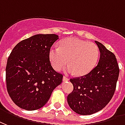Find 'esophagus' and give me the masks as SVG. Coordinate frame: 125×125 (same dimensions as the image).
I'll list each match as a JSON object with an SVG mask.
<instances>
[{"mask_svg":"<svg viewBox=\"0 0 125 125\" xmlns=\"http://www.w3.org/2000/svg\"><path fill=\"white\" fill-rule=\"evenodd\" d=\"M62 80H63V81H68L69 80V78H67L66 76H64L63 78H62Z\"/></svg>","mask_w":125,"mask_h":125,"instance_id":"34e87169","label":"esophagus"}]
</instances>
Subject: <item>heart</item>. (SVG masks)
I'll list each match as a JSON object with an SVG mask.
<instances>
[{
	"label": "heart",
	"mask_w": 125,
	"mask_h": 125,
	"mask_svg": "<svg viewBox=\"0 0 125 125\" xmlns=\"http://www.w3.org/2000/svg\"><path fill=\"white\" fill-rule=\"evenodd\" d=\"M99 54V47L95 44L76 38H68L61 41L59 47L51 48L49 59L56 71H60L68 62L66 73L84 76L96 66Z\"/></svg>",
	"instance_id": "heart-1"
}]
</instances>
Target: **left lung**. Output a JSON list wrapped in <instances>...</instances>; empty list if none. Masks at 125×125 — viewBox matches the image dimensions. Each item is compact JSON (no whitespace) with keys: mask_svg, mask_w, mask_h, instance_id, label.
<instances>
[{"mask_svg":"<svg viewBox=\"0 0 125 125\" xmlns=\"http://www.w3.org/2000/svg\"><path fill=\"white\" fill-rule=\"evenodd\" d=\"M94 42L101 53L98 64L86 75L70 79L73 91L67 96V102L73 111L82 115L95 113L109 103L119 78L115 55L103 44Z\"/></svg>","mask_w":125,"mask_h":125,"instance_id":"obj_1","label":"left lung"}]
</instances>
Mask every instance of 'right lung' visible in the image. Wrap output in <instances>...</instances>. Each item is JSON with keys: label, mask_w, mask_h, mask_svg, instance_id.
<instances>
[{"label": "right lung", "mask_w": 125, "mask_h": 125, "mask_svg": "<svg viewBox=\"0 0 125 125\" xmlns=\"http://www.w3.org/2000/svg\"><path fill=\"white\" fill-rule=\"evenodd\" d=\"M58 39L54 34H36L12 49L6 64V89L20 108L41 109L61 84L63 76L54 70L49 59V51Z\"/></svg>", "instance_id": "1"}]
</instances>
